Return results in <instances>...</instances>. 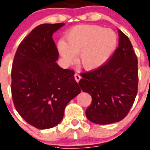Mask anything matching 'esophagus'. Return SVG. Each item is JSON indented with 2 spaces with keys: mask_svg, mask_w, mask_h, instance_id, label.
Instances as JSON below:
<instances>
[{
  "mask_svg": "<svg viewBox=\"0 0 150 150\" xmlns=\"http://www.w3.org/2000/svg\"><path fill=\"white\" fill-rule=\"evenodd\" d=\"M74 76H75V81H76V82H78V83L79 82V81L81 80V75L78 73H75Z\"/></svg>",
  "mask_w": 150,
  "mask_h": 150,
  "instance_id": "1",
  "label": "esophagus"
}]
</instances>
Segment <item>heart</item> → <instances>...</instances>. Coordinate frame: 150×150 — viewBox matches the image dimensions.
I'll list each match as a JSON object with an SVG mask.
<instances>
[{"label": "heart", "instance_id": "heart-1", "mask_svg": "<svg viewBox=\"0 0 150 150\" xmlns=\"http://www.w3.org/2000/svg\"><path fill=\"white\" fill-rule=\"evenodd\" d=\"M117 44L113 30L97 25H77L58 43L60 55L71 64L78 56V64L86 70H93L105 64L112 55Z\"/></svg>", "mask_w": 150, "mask_h": 150}]
</instances>
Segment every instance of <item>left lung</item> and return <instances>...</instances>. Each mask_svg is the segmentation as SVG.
<instances>
[{
    "instance_id": "obj_1",
    "label": "left lung",
    "mask_w": 150,
    "mask_h": 150,
    "mask_svg": "<svg viewBox=\"0 0 150 150\" xmlns=\"http://www.w3.org/2000/svg\"><path fill=\"white\" fill-rule=\"evenodd\" d=\"M118 47L100 67L81 73L79 85L92 97L86 115L99 125L122 120L134 104L138 90V61L128 38L120 30Z\"/></svg>"
}]
</instances>
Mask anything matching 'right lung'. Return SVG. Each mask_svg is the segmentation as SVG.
Listing matches in <instances>:
<instances>
[{
  "mask_svg": "<svg viewBox=\"0 0 150 150\" xmlns=\"http://www.w3.org/2000/svg\"><path fill=\"white\" fill-rule=\"evenodd\" d=\"M64 23L42 24L21 42L11 70V93L22 118L39 129L62 120L67 104L81 93L72 69L56 62L59 53L52 35Z\"/></svg>",
  "mask_w": 150,
  "mask_h": 150,
  "instance_id": "1",
  "label": "right lung"
}]
</instances>
